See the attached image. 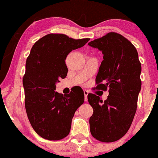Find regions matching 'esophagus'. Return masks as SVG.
I'll use <instances>...</instances> for the list:
<instances>
[{
	"label": "esophagus",
	"mask_w": 158,
	"mask_h": 158,
	"mask_svg": "<svg viewBox=\"0 0 158 158\" xmlns=\"http://www.w3.org/2000/svg\"><path fill=\"white\" fill-rule=\"evenodd\" d=\"M84 95H85V101H87L88 100V90H84Z\"/></svg>",
	"instance_id": "esophagus-1"
}]
</instances>
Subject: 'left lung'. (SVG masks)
I'll return each instance as SVG.
<instances>
[{"label": "left lung", "mask_w": 158, "mask_h": 158, "mask_svg": "<svg viewBox=\"0 0 158 158\" xmlns=\"http://www.w3.org/2000/svg\"><path fill=\"white\" fill-rule=\"evenodd\" d=\"M88 45L103 54L96 88L109 89L104 102L88 94V102L94 109L89 119L90 133L101 142H114L127 133L137 110L141 89L138 53L128 39L116 32H109Z\"/></svg>", "instance_id": "obj_1"}]
</instances>
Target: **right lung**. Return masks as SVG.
Listing matches in <instances>:
<instances>
[{
  "mask_svg": "<svg viewBox=\"0 0 158 158\" xmlns=\"http://www.w3.org/2000/svg\"><path fill=\"white\" fill-rule=\"evenodd\" d=\"M89 40L48 34L30 50L23 79L25 108L32 128L43 138L59 140L70 133L75 111L84 102V92L77 88L63 96L55 91L56 84L66 77L68 54Z\"/></svg>",
  "mask_w": 158,
  "mask_h": 158,
  "instance_id": "add662e5",
  "label": "right lung"
}]
</instances>
